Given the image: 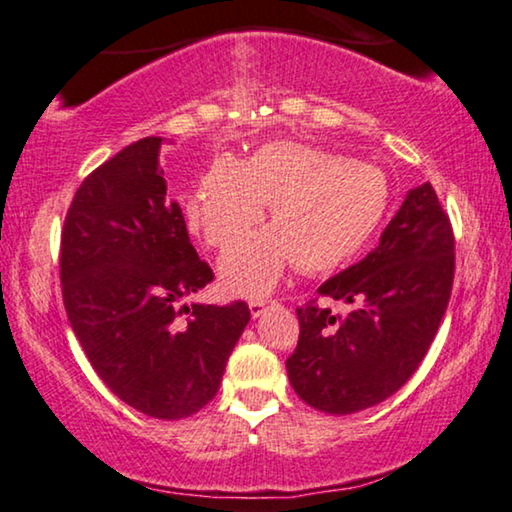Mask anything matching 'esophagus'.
<instances>
[{
  "instance_id": "obj_1",
  "label": "esophagus",
  "mask_w": 512,
  "mask_h": 512,
  "mask_svg": "<svg viewBox=\"0 0 512 512\" xmlns=\"http://www.w3.org/2000/svg\"><path fill=\"white\" fill-rule=\"evenodd\" d=\"M267 304H269V299H267V297L252 299V302H250V313H252V318L262 316V313H264V306H267Z\"/></svg>"
}]
</instances>
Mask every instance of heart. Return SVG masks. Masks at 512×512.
Here are the masks:
<instances>
[{
    "mask_svg": "<svg viewBox=\"0 0 512 512\" xmlns=\"http://www.w3.org/2000/svg\"><path fill=\"white\" fill-rule=\"evenodd\" d=\"M270 206L275 227L235 246ZM391 208V182L372 163L302 142H269L238 161L222 154L185 199L187 227L222 257L231 295L262 297L295 262L302 274H330L356 260Z\"/></svg>",
    "mask_w": 512,
    "mask_h": 512,
    "instance_id": "obj_1",
    "label": "heart"
}]
</instances>
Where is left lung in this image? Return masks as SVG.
Returning <instances> with one entry per match:
<instances>
[{"label":"left lung","mask_w":512,"mask_h":512,"mask_svg":"<svg viewBox=\"0 0 512 512\" xmlns=\"http://www.w3.org/2000/svg\"><path fill=\"white\" fill-rule=\"evenodd\" d=\"M454 283V231L431 182L412 189L363 262L318 288L297 306V349L285 360L304 403L351 414L393 395L412 377ZM323 296L344 314L320 307Z\"/></svg>","instance_id":"1"}]
</instances>
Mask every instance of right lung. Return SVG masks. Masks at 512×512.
Masks as SVG:
<instances>
[{
  "mask_svg": "<svg viewBox=\"0 0 512 512\" xmlns=\"http://www.w3.org/2000/svg\"><path fill=\"white\" fill-rule=\"evenodd\" d=\"M159 147L133 142L81 182L60 234V283L109 391L149 417L182 419L215 398L250 309L241 299L182 306L215 276L166 196Z\"/></svg>",
  "mask_w": 512,
  "mask_h": 512,
  "instance_id": "add662e5",
  "label": "right lung"
}]
</instances>
